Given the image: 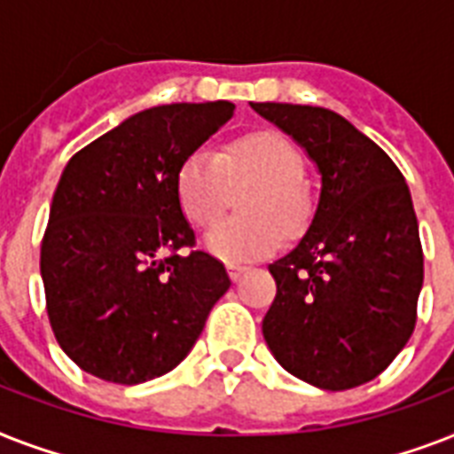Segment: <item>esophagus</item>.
<instances>
[{
    "mask_svg": "<svg viewBox=\"0 0 454 454\" xmlns=\"http://www.w3.org/2000/svg\"><path fill=\"white\" fill-rule=\"evenodd\" d=\"M228 276H231V280H240L245 273H247V266H242V263H228Z\"/></svg>",
    "mask_w": 454,
    "mask_h": 454,
    "instance_id": "obj_1",
    "label": "esophagus"
}]
</instances>
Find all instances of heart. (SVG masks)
Here are the masks:
<instances>
[{"label":"heart","instance_id":"obj_1","mask_svg":"<svg viewBox=\"0 0 454 454\" xmlns=\"http://www.w3.org/2000/svg\"><path fill=\"white\" fill-rule=\"evenodd\" d=\"M297 145L278 131H252L228 141L219 153L195 151L176 174L181 212L195 228H209L226 212L231 188L254 184L242 200L240 219L223 221L205 235V247L228 263L273 254L285 233L297 238L310 219Z\"/></svg>","mask_w":454,"mask_h":454}]
</instances>
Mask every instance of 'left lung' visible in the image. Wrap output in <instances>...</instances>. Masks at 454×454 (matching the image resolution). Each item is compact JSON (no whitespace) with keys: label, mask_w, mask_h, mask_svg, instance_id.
Returning <instances> with one entry per match:
<instances>
[{"label":"left lung","mask_w":454,"mask_h":454,"mask_svg":"<svg viewBox=\"0 0 454 454\" xmlns=\"http://www.w3.org/2000/svg\"><path fill=\"white\" fill-rule=\"evenodd\" d=\"M252 108L320 171L309 231L269 266L278 294L263 339L287 372L313 387H360L391 365L417 323L424 254L408 184L380 145L332 110Z\"/></svg>","instance_id":"obj_1"}]
</instances>
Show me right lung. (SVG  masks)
<instances>
[{
    "label": "right lung",
    "mask_w": 454,
    "mask_h": 454,
    "mask_svg": "<svg viewBox=\"0 0 454 454\" xmlns=\"http://www.w3.org/2000/svg\"><path fill=\"white\" fill-rule=\"evenodd\" d=\"M233 110L228 101L148 108L66 164L39 270L56 341L84 372L124 387L169 372L231 287L223 263L192 249L176 174Z\"/></svg>",
    "instance_id": "add662e5"
}]
</instances>
